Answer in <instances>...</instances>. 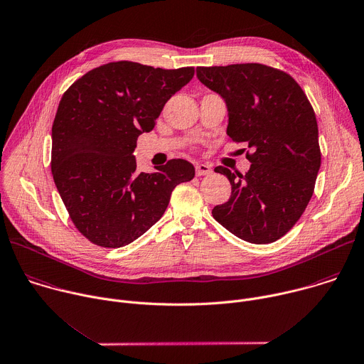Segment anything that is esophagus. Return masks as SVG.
<instances>
[{
    "mask_svg": "<svg viewBox=\"0 0 364 364\" xmlns=\"http://www.w3.org/2000/svg\"><path fill=\"white\" fill-rule=\"evenodd\" d=\"M211 171H213V167L208 163H197L196 164V174L197 176H207Z\"/></svg>",
    "mask_w": 364,
    "mask_h": 364,
    "instance_id": "esophagus-1",
    "label": "esophagus"
}]
</instances>
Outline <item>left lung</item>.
I'll return each mask as SVG.
<instances>
[{
    "instance_id": "8db88e82",
    "label": "left lung",
    "mask_w": 364,
    "mask_h": 364,
    "mask_svg": "<svg viewBox=\"0 0 364 364\" xmlns=\"http://www.w3.org/2000/svg\"><path fill=\"white\" fill-rule=\"evenodd\" d=\"M197 78L225 102L227 136L253 149L243 176L225 167L231 196L213 217L238 238L267 245L301 217L321 164L314 111L284 71L257 64L197 67Z\"/></svg>"
}]
</instances>
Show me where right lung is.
Returning <instances> with one entry per match:
<instances>
[{
  "mask_svg": "<svg viewBox=\"0 0 364 364\" xmlns=\"http://www.w3.org/2000/svg\"><path fill=\"white\" fill-rule=\"evenodd\" d=\"M194 75L118 61L88 71L63 95L53 124L51 171L68 214L91 243L123 247L164 214L174 187L194 177L174 159L137 173V139Z\"/></svg>",
  "mask_w": 364,
  "mask_h": 364,
  "instance_id": "add662e5",
  "label": "right lung"
}]
</instances>
